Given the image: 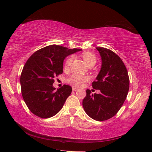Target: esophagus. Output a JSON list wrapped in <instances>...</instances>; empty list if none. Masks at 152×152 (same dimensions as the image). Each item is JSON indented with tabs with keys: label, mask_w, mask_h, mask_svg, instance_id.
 Masks as SVG:
<instances>
[{
	"label": "esophagus",
	"mask_w": 152,
	"mask_h": 152,
	"mask_svg": "<svg viewBox=\"0 0 152 152\" xmlns=\"http://www.w3.org/2000/svg\"><path fill=\"white\" fill-rule=\"evenodd\" d=\"M78 90H79V89L76 88H72V91H78Z\"/></svg>",
	"instance_id": "obj_1"
}]
</instances>
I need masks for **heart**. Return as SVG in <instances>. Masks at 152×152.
Listing matches in <instances>:
<instances>
[{
    "label": "heart",
    "instance_id": "heart-1",
    "mask_svg": "<svg viewBox=\"0 0 152 152\" xmlns=\"http://www.w3.org/2000/svg\"><path fill=\"white\" fill-rule=\"evenodd\" d=\"M83 59L84 61L86 64H88L92 62H96V57L94 55L89 53V52H86L82 54ZM72 61V57H70L66 61L65 65L66 66H68L70 65L71 61ZM89 80L88 76H82L81 74H77V73H73L69 76V78H67V82L72 84V86L75 87H82L84 83Z\"/></svg>",
    "mask_w": 152,
    "mask_h": 152
}]
</instances>
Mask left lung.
<instances>
[{"mask_svg":"<svg viewBox=\"0 0 152 152\" xmlns=\"http://www.w3.org/2000/svg\"><path fill=\"white\" fill-rule=\"evenodd\" d=\"M96 50L101 57L102 64L92 87L101 93L93 95L87 89L82 105L90 118L104 121L114 116L124 104L129 89V78L118 55L107 48L98 47Z\"/></svg>","mask_w":152,"mask_h":152,"instance_id":"8db88e82","label":"left lung"}]
</instances>
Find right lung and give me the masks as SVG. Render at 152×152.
Wrapping results in <instances>:
<instances>
[{
  "mask_svg": "<svg viewBox=\"0 0 152 152\" xmlns=\"http://www.w3.org/2000/svg\"><path fill=\"white\" fill-rule=\"evenodd\" d=\"M81 49L50 45L37 51L29 57L20 77L21 93L32 113L42 118H49L59 112L72 92V88L64 85L54 88V77L63 73V61Z\"/></svg>",
  "mask_w": 152,
  "mask_h": 152,
  "instance_id": "obj_1",
  "label": "right lung"
}]
</instances>
